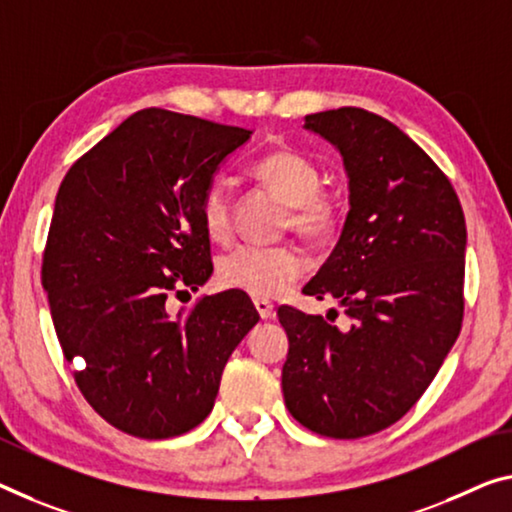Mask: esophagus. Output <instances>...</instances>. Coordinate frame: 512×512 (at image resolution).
<instances>
[{
	"label": "esophagus",
	"instance_id": "34e87169",
	"mask_svg": "<svg viewBox=\"0 0 512 512\" xmlns=\"http://www.w3.org/2000/svg\"><path fill=\"white\" fill-rule=\"evenodd\" d=\"M254 306H256L258 316H261L263 320H272L274 316H277V311H274V304L270 300H265V297H256Z\"/></svg>",
	"mask_w": 512,
	"mask_h": 512
}]
</instances>
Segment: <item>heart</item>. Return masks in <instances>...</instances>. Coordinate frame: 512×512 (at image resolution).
<instances>
[{
    "instance_id": "heart-1",
    "label": "heart",
    "mask_w": 512,
    "mask_h": 512,
    "mask_svg": "<svg viewBox=\"0 0 512 512\" xmlns=\"http://www.w3.org/2000/svg\"><path fill=\"white\" fill-rule=\"evenodd\" d=\"M251 176L288 206L286 226L309 240H327L341 224V201L320 190V167L293 148L272 151L251 164ZM199 215L210 240L231 238V196L222 180H212L201 196ZM309 270V258L295 245H240L219 258L226 286L256 297H277Z\"/></svg>"
}]
</instances>
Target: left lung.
<instances>
[{
  "instance_id": "obj_1",
  "label": "left lung",
  "mask_w": 512,
  "mask_h": 512,
  "mask_svg": "<svg viewBox=\"0 0 512 512\" xmlns=\"http://www.w3.org/2000/svg\"><path fill=\"white\" fill-rule=\"evenodd\" d=\"M304 128L341 153L350 210L302 293L336 297L352 322L338 329L279 306L283 400L304 428L357 439L403 419L451 352L465 311L467 226L442 169L391 121L341 107L309 114Z\"/></svg>"
}]
</instances>
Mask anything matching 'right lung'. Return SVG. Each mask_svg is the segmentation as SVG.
Listing matches in <instances>:
<instances>
[{
	"instance_id": "obj_1",
	"label": "right lung",
	"mask_w": 512,
	"mask_h": 512,
	"mask_svg": "<svg viewBox=\"0 0 512 512\" xmlns=\"http://www.w3.org/2000/svg\"><path fill=\"white\" fill-rule=\"evenodd\" d=\"M251 130L141 109L82 155L54 201L43 288L75 382L102 419L141 439L210 414L231 352L258 322L245 293L167 311L210 279L199 203Z\"/></svg>"
}]
</instances>
